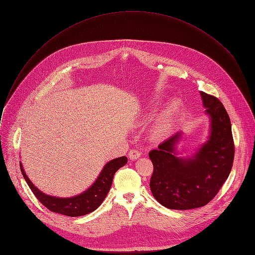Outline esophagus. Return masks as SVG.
Masks as SVG:
<instances>
[{
    "mask_svg": "<svg viewBox=\"0 0 255 255\" xmlns=\"http://www.w3.org/2000/svg\"><path fill=\"white\" fill-rule=\"evenodd\" d=\"M140 155H141V152H140L139 150H137V149H131V150L129 151V154H128L129 158L132 159V160L137 159Z\"/></svg>",
    "mask_w": 255,
    "mask_h": 255,
    "instance_id": "obj_1",
    "label": "esophagus"
}]
</instances>
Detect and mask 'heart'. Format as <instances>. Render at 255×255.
Listing matches in <instances>:
<instances>
[{
    "instance_id": "b5f03b06",
    "label": "heart",
    "mask_w": 255,
    "mask_h": 255,
    "mask_svg": "<svg viewBox=\"0 0 255 255\" xmlns=\"http://www.w3.org/2000/svg\"><path fill=\"white\" fill-rule=\"evenodd\" d=\"M176 105H172L161 114L155 125V132L157 135H164L170 130L173 123Z\"/></svg>"
}]
</instances>
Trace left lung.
<instances>
[{"label": "left lung", "mask_w": 255, "mask_h": 255, "mask_svg": "<svg viewBox=\"0 0 255 255\" xmlns=\"http://www.w3.org/2000/svg\"><path fill=\"white\" fill-rule=\"evenodd\" d=\"M200 94L211 121L207 142L192 157H177L175 146L181 138L177 132L148 154L153 163L151 193L168 209L191 210L207 205L232 169L234 141L229 115L219 99Z\"/></svg>", "instance_id": "8db88e82"}]
</instances>
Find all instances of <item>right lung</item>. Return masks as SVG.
I'll use <instances>...</instances> for the list:
<instances>
[{
	"instance_id": "obj_1",
	"label": "right lung",
	"mask_w": 255,
	"mask_h": 255,
	"mask_svg": "<svg viewBox=\"0 0 255 255\" xmlns=\"http://www.w3.org/2000/svg\"><path fill=\"white\" fill-rule=\"evenodd\" d=\"M126 163V156H121L109 161L102 169L95 183L88 190L70 198H57L42 193L32 184V181L26 175L21 162L20 168L27 185L43 206L54 213L68 217H80L92 213L99 208L111 189L115 172Z\"/></svg>"
}]
</instances>
